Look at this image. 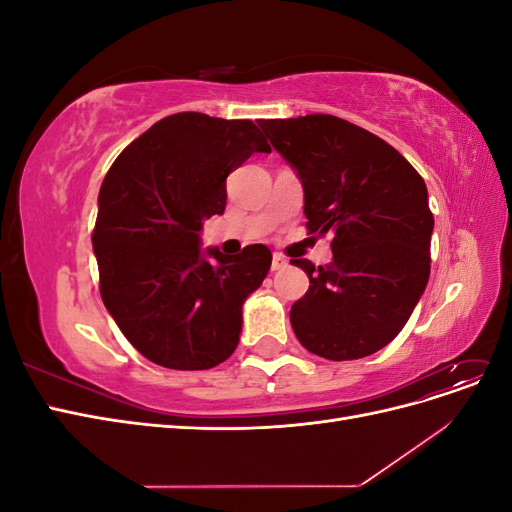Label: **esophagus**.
Instances as JSON below:
<instances>
[{"label":"esophagus","instance_id":"esophagus-1","mask_svg":"<svg viewBox=\"0 0 512 512\" xmlns=\"http://www.w3.org/2000/svg\"><path fill=\"white\" fill-rule=\"evenodd\" d=\"M286 265H288L286 256L280 254V252H275V254H273V262H271V269H273V271H282Z\"/></svg>","mask_w":512,"mask_h":512}]
</instances>
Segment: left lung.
<instances>
[{
  "mask_svg": "<svg viewBox=\"0 0 512 512\" xmlns=\"http://www.w3.org/2000/svg\"><path fill=\"white\" fill-rule=\"evenodd\" d=\"M297 170L307 230L333 232V262L290 260L309 290L290 309L303 348L329 361L363 359L404 329L431 269L427 185L397 149L333 115L260 119Z\"/></svg>",
  "mask_w": 512,
  "mask_h": 512,
  "instance_id": "obj_1",
  "label": "left lung"
}]
</instances>
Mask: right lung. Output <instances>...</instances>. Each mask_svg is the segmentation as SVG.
Instances as JSON below:
<instances>
[{
  "instance_id": "add662e5",
  "label": "right lung",
  "mask_w": 512,
  "mask_h": 512,
  "mask_svg": "<svg viewBox=\"0 0 512 512\" xmlns=\"http://www.w3.org/2000/svg\"><path fill=\"white\" fill-rule=\"evenodd\" d=\"M271 147L250 119L177 113L136 138L108 170L91 243L102 301L151 363L196 371L239 344L245 299L271 267L267 245L200 252L203 220L224 213L226 177Z\"/></svg>"
}]
</instances>
